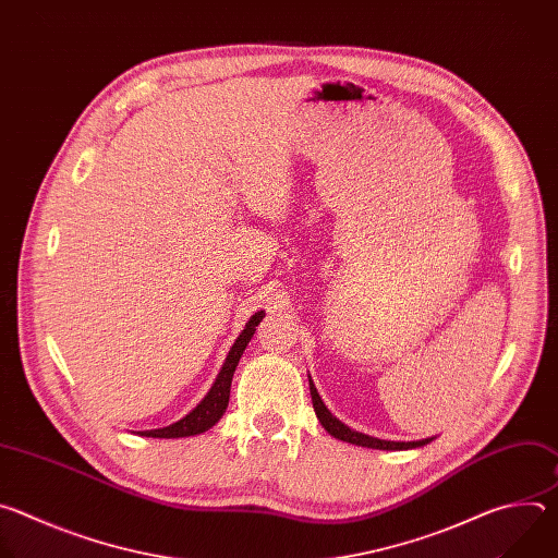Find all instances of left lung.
<instances>
[{
  "instance_id": "8db88e82",
  "label": "left lung",
  "mask_w": 558,
  "mask_h": 558,
  "mask_svg": "<svg viewBox=\"0 0 558 558\" xmlns=\"http://www.w3.org/2000/svg\"><path fill=\"white\" fill-rule=\"evenodd\" d=\"M308 388H311V402H313V411L317 415V420H320V424L325 426V430L329 435H333L336 439L340 441H347V444H355V446H362V448H377V450H411V448H422L426 444H430L435 437H428V439H420V441H386V439H377V437H371V435H364V433H357L353 428H349L347 424H342L323 402L320 392H317L311 375H308Z\"/></svg>"
}]
</instances>
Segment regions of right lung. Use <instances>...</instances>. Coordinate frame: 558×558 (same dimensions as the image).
I'll use <instances>...</instances> for the list:
<instances>
[{
    "instance_id": "add662e5",
    "label": "right lung",
    "mask_w": 558,
    "mask_h": 558,
    "mask_svg": "<svg viewBox=\"0 0 558 558\" xmlns=\"http://www.w3.org/2000/svg\"><path fill=\"white\" fill-rule=\"evenodd\" d=\"M263 315H265V311H258L256 315H252V320L245 325L243 333L238 336V340L229 349V355H227L214 386L209 388V392L203 397L201 404L192 413H187L177 424H170L166 428H154V430H138V435L156 437V439H177V437L201 435V433L209 430L214 424H218V420L222 417V413L227 411V404H229V388H231L233 371H235L238 362H241V355L247 349L250 340L254 338V331H256L258 323L263 320Z\"/></svg>"
}]
</instances>
